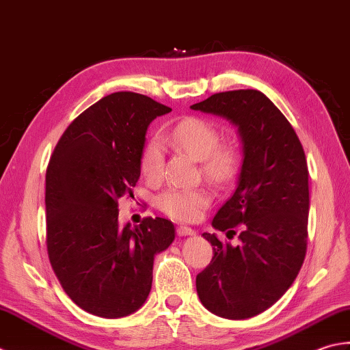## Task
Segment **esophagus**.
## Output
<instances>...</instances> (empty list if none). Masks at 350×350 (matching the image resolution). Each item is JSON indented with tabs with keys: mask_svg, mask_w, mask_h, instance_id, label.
I'll use <instances>...</instances> for the list:
<instances>
[{
	"mask_svg": "<svg viewBox=\"0 0 350 350\" xmlns=\"http://www.w3.org/2000/svg\"><path fill=\"white\" fill-rule=\"evenodd\" d=\"M176 232H178V235H180V237H189V235L196 234V231L191 230V228H189V226H178Z\"/></svg>",
	"mask_w": 350,
	"mask_h": 350,
	"instance_id": "34e87169",
	"label": "esophagus"
}]
</instances>
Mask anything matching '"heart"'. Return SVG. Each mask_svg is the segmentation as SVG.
<instances>
[{"instance_id": "b5f03b06", "label": "heart", "mask_w": 350, "mask_h": 350, "mask_svg": "<svg viewBox=\"0 0 350 350\" xmlns=\"http://www.w3.org/2000/svg\"><path fill=\"white\" fill-rule=\"evenodd\" d=\"M169 140L181 151L193 157L201 165L202 175L215 184H226L237 174L239 149L231 144H219L217 126L210 120L187 116L178 120ZM165 166V144L159 137L148 139L140 157V170L146 180L159 181ZM211 204V193L204 187H169L157 196L155 205L166 216L180 222H193Z\"/></svg>"}]
</instances>
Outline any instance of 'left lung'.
I'll list each match as a JSON object with an SVG mask.
<instances>
[{
  "instance_id": "left-lung-1",
  "label": "left lung",
  "mask_w": 350,
  "mask_h": 350,
  "mask_svg": "<svg viewBox=\"0 0 350 350\" xmlns=\"http://www.w3.org/2000/svg\"><path fill=\"white\" fill-rule=\"evenodd\" d=\"M190 109L237 126L243 152L237 187L211 222L228 239L240 225V245L202 234L215 256L196 276L198 296L219 317H254L281 299L305 258L310 190L304 148L293 126L260 90L222 92Z\"/></svg>"
}]
</instances>
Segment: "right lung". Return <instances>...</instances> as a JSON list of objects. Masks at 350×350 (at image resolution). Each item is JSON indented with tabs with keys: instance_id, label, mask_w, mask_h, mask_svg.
<instances>
[{
	"instance_id": "right-lung-1",
	"label": "right lung",
	"mask_w": 350,
	"mask_h": 350,
	"mask_svg": "<svg viewBox=\"0 0 350 350\" xmlns=\"http://www.w3.org/2000/svg\"><path fill=\"white\" fill-rule=\"evenodd\" d=\"M172 109L133 92L107 95L83 111L57 144L46 169V247L63 290L81 310L130 316L146 302L157 254L175 226L148 217L119 226L118 199L140 176L148 126Z\"/></svg>"
}]
</instances>
